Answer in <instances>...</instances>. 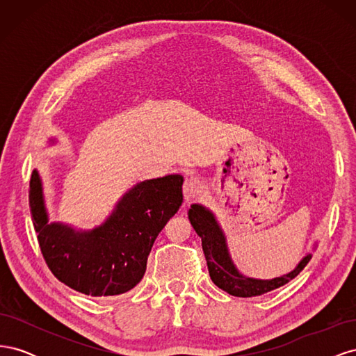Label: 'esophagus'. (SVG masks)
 <instances>
[{
	"label": "esophagus",
	"mask_w": 356,
	"mask_h": 356,
	"mask_svg": "<svg viewBox=\"0 0 356 356\" xmlns=\"http://www.w3.org/2000/svg\"><path fill=\"white\" fill-rule=\"evenodd\" d=\"M203 191V182L196 178V177H190L186 178L184 186H182V193H184V199L186 203H191L196 197H199Z\"/></svg>",
	"instance_id": "obj_1"
}]
</instances>
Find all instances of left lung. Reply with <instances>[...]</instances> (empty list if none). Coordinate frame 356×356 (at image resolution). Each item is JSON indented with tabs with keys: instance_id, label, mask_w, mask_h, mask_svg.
Instances as JSON below:
<instances>
[{
	"instance_id": "8db88e82",
	"label": "left lung",
	"mask_w": 356,
	"mask_h": 356,
	"mask_svg": "<svg viewBox=\"0 0 356 356\" xmlns=\"http://www.w3.org/2000/svg\"><path fill=\"white\" fill-rule=\"evenodd\" d=\"M188 220L193 229L202 238L203 254L204 258H207L212 282L234 297H255L266 294L268 291H273L279 286H284L303 270L312 258L310 254L306 255L293 272L281 277L270 279V281L245 277L232 263L227 245H225V238L218 222L215 221L213 215L208 209L200 207V204H191V209L188 211Z\"/></svg>"
}]
</instances>
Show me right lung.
Instances as JSON below:
<instances>
[{
  "mask_svg": "<svg viewBox=\"0 0 356 356\" xmlns=\"http://www.w3.org/2000/svg\"><path fill=\"white\" fill-rule=\"evenodd\" d=\"M182 177L139 182L101 227L75 232L49 224L38 172L29 181V208L40 250L62 284L92 297L124 294L141 281L157 234L182 203Z\"/></svg>",
  "mask_w": 356,
  "mask_h": 356,
  "instance_id": "1",
  "label": "right lung"
}]
</instances>
